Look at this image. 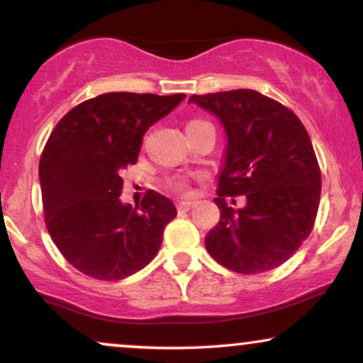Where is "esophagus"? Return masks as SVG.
Returning a JSON list of instances; mask_svg holds the SVG:
<instances>
[{
    "label": "esophagus",
    "instance_id": "esophagus-1",
    "mask_svg": "<svg viewBox=\"0 0 363 363\" xmlns=\"http://www.w3.org/2000/svg\"><path fill=\"white\" fill-rule=\"evenodd\" d=\"M193 206H194V201H181L177 205V210L179 211H189Z\"/></svg>",
    "mask_w": 363,
    "mask_h": 363
}]
</instances>
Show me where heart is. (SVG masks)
<instances>
[{
	"label": "heart",
	"instance_id": "heart-1",
	"mask_svg": "<svg viewBox=\"0 0 363 363\" xmlns=\"http://www.w3.org/2000/svg\"><path fill=\"white\" fill-rule=\"evenodd\" d=\"M196 123H203V121H191L189 124H196ZM189 124H187V126H189ZM174 187H177V189H184L186 181L184 179H177V181H174Z\"/></svg>",
	"mask_w": 363,
	"mask_h": 363
}]
</instances>
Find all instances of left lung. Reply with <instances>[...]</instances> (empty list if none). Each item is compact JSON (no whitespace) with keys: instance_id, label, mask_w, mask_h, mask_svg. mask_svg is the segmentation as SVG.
I'll list each match as a JSON object with an SVG mask.
<instances>
[{"instance_id":"left-lung-1","label":"left lung","mask_w":363,"mask_h":363,"mask_svg":"<svg viewBox=\"0 0 363 363\" xmlns=\"http://www.w3.org/2000/svg\"><path fill=\"white\" fill-rule=\"evenodd\" d=\"M225 131L218 172L220 222L208 232L206 251L232 272L274 269L294 256L318 215L320 172L309 133L280 102L256 90L193 95ZM246 194L242 208L223 195ZM234 201V199H232Z\"/></svg>"}]
</instances>
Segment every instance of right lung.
<instances>
[{"mask_svg":"<svg viewBox=\"0 0 363 363\" xmlns=\"http://www.w3.org/2000/svg\"><path fill=\"white\" fill-rule=\"evenodd\" d=\"M184 97L111 91L73 107L56 124L39 164L45 225L78 272L116 281L157 256L176 206L155 191L140 210L121 203V170L136 164L148 128Z\"/></svg>","mask_w":363,"mask_h":363,"instance_id":"obj_1","label":"right lung"}]
</instances>
